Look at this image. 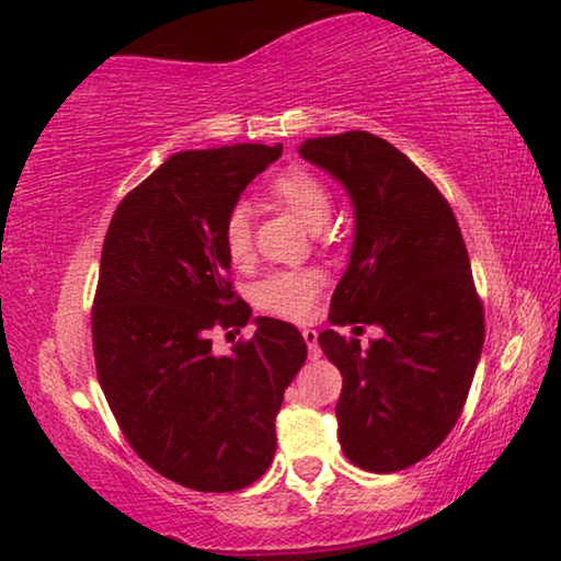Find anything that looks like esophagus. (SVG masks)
<instances>
[{
    "label": "esophagus",
    "mask_w": 561,
    "mask_h": 561,
    "mask_svg": "<svg viewBox=\"0 0 561 561\" xmlns=\"http://www.w3.org/2000/svg\"><path fill=\"white\" fill-rule=\"evenodd\" d=\"M301 337H304V343L309 345V358H319V343H317V330H301Z\"/></svg>",
    "instance_id": "34e87169"
}]
</instances>
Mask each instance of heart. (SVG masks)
Wrapping results in <instances>:
<instances>
[{
  "label": "heart",
  "instance_id": "obj_1",
  "mask_svg": "<svg viewBox=\"0 0 561 561\" xmlns=\"http://www.w3.org/2000/svg\"><path fill=\"white\" fill-rule=\"evenodd\" d=\"M271 193L311 229H319L330 218V191H327L317 174L304 170V167H288V170L275 174ZM221 244L227 250V257L234 265H244L252 257V224L250 208L244 203H234L224 214ZM322 283V273L314 271V267L273 271L254 283L252 304L275 319L304 322L314 311Z\"/></svg>",
  "mask_w": 561,
  "mask_h": 561
}]
</instances>
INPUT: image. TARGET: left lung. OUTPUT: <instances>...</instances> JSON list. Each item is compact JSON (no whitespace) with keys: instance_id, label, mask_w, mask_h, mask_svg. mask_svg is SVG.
I'll return each instance as SVG.
<instances>
[{"instance_id":"1","label":"left lung","mask_w":561,"mask_h":561,"mask_svg":"<svg viewBox=\"0 0 561 561\" xmlns=\"http://www.w3.org/2000/svg\"><path fill=\"white\" fill-rule=\"evenodd\" d=\"M298 154L340 180L355 206L330 322L383 330L368 351L334 330L319 334L343 374L340 446L355 467L402 471L454 431L482 355L484 307L467 244L433 180L383 138L345 130L309 138Z\"/></svg>"}]
</instances>
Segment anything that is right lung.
<instances>
[{
  "mask_svg": "<svg viewBox=\"0 0 561 561\" xmlns=\"http://www.w3.org/2000/svg\"><path fill=\"white\" fill-rule=\"evenodd\" d=\"M283 147L180 151L115 208L92 304L100 387L128 446L172 482L237 492L275 454L283 391L307 360L294 324L257 317L214 355L210 332L250 322L229 280L224 214Z\"/></svg>",
  "mask_w": 561,
  "mask_h": 561,
  "instance_id": "right-lung-1",
  "label": "right lung"
}]
</instances>
